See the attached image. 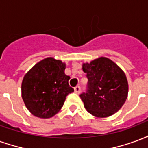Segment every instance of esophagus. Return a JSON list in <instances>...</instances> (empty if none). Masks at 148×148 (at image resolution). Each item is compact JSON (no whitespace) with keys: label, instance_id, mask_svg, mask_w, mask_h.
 <instances>
[{"label":"esophagus","instance_id":"obj_1","mask_svg":"<svg viewBox=\"0 0 148 148\" xmlns=\"http://www.w3.org/2000/svg\"><path fill=\"white\" fill-rule=\"evenodd\" d=\"M81 91V88L80 86H76L74 87V92L76 93H79Z\"/></svg>","mask_w":148,"mask_h":148}]
</instances>
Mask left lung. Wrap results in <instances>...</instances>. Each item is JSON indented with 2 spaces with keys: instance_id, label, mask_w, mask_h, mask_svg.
Segmentation results:
<instances>
[{
  "instance_id": "8db88e82",
  "label": "left lung",
  "mask_w": 148,
  "mask_h": 148,
  "mask_svg": "<svg viewBox=\"0 0 148 148\" xmlns=\"http://www.w3.org/2000/svg\"><path fill=\"white\" fill-rule=\"evenodd\" d=\"M86 73L88 90L80 97L93 116L105 118L119 111L127 98L128 83L123 70L114 62L99 57L82 64Z\"/></svg>"
}]
</instances>
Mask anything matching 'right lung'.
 Segmentation results:
<instances>
[{
  "instance_id": "right-lung-1",
  "label": "right lung",
  "mask_w": 148,
  "mask_h": 148,
  "mask_svg": "<svg viewBox=\"0 0 148 148\" xmlns=\"http://www.w3.org/2000/svg\"><path fill=\"white\" fill-rule=\"evenodd\" d=\"M66 63L48 57L32 67L21 84V96L28 111L35 116L47 119L60 111L69 93L70 76L65 74Z\"/></svg>"
}]
</instances>
